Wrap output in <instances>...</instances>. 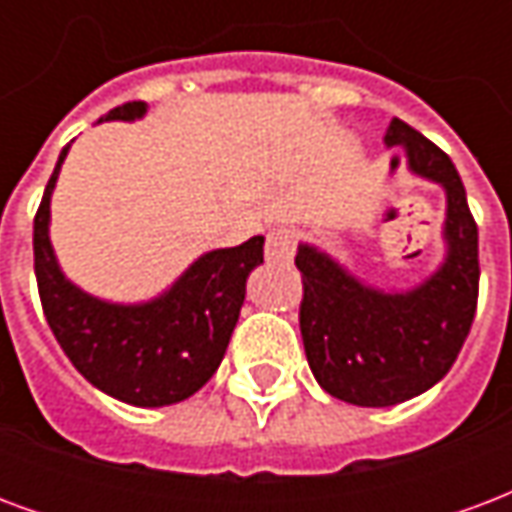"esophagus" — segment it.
Listing matches in <instances>:
<instances>
[{
  "mask_svg": "<svg viewBox=\"0 0 512 512\" xmlns=\"http://www.w3.org/2000/svg\"><path fill=\"white\" fill-rule=\"evenodd\" d=\"M293 244H296V233L290 227H277L266 238V257L268 260H290Z\"/></svg>",
  "mask_w": 512,
  "mask_h": 512,
  "instance_id": "obj_1",
  "label": "esophagus"
}]
</instances>
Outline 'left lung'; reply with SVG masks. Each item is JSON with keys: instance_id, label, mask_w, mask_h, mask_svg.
<instances>
[{"instance_id": "1", "label": "left lung", "mask_w": 512, "mask_h": 512, "mask_svg": "<svg viewBox=\"0 0 512 512\" xmlns=\"http://www.w3.org/2000/svg\"><path fill=\"white\" fill-rule=\"evenodd\" d=\"M386 145L400 147L408 167L447 194V257L439 271L408 293H381L315 246L301 244L296 255L304 288L299 326L312 376L337 400L367 408L411 400L450 373L480 290L477 222L450 156L397 117Z\"/></svg>"}]
</instances>
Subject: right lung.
Wrapping results in <instances>:
<instances>
[{
	"instance_id": "1",
	"label": "right lung",
	"mask_w": 512,
	"mask_h": 512,
	"mask_svg": "<svg viewBox=\"0 0 512 512\" xmlns=\"http://www.w3.org/2000/svg\"><path fill=\"white\" fill-rule=\"evenodd\" d=\"M142 115L145 104L128 101L101 120ZM65 156L68 147L46 183L32 235L40 304L51 332L73 367L106 395L142 408L186 400L222 365L246 277L263 263V235L202 255L164 296L147 304L98 301L62 277L49 241V200Z\"/></svg>"
}]
</instances>
